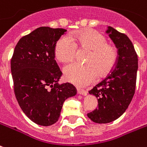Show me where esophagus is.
<instances>
[{"label":"esophagus","instance_id":"esophagus-1","mask_svg":"<svg viewBox=\"0 0 147 147\" xmlns=\"http://www.w3.org/2000/svg\"><path fill=\"white\" fill-rule=\"evenodd\" d=\"M77 92L79 95H82V96H86L87 95V91L84 90V89H81V88H78L77 89Z\"/></svg>","mask_w":147,"mask_h":147}]
</instances>
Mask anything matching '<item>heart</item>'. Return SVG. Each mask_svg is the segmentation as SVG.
Instances as JSON below:
<instances>
[{
  "label": "heart",
  "mask_w": 147,
  "mask_h": 147,
  "mask_svg": "<svg viewBox=\"0 0 147 147\" xmlns=\"http://www.w3.org/2000/svg\"><path fill=\"white\" fill-rule=\"evenodd\" d=\"M91 50L86 65L71 63L64 68V76L68 82L77 86H86L96 81L99 76H106L113 69L117 61V50L107 44V40L99 32L93 30L78 31L61 37L55 46V56L60 62L72 61L76 49Z\"/></svg>",
  "instance_id": "obj_1"
}]
</instances>
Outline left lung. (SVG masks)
Here are the masks:
<instances>
[{
  "label": "left lung",
  "instance_id": "left-lung-1",
  "mask_svg": "<svg viewBox=\"0 0 147 147\" xmlns=\"http://www.w3.org/2000/svg\"><path fill=\"white\" fill-rule=\"evenodd\" d=\"M106 33L118 49V59L112 72L89 91L98 99V108L87 116L96 123H111L125 113L135 93L138 69L137 55L128 37L110 26Z\"/></svg>",
  "mask_w": 147,
  "mask_h": 147
}]
</instances>
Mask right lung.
Instances as JSON below:
<instances>
[{
  "label": "right lung",
  "instance_id": "add662e5",
  "mask_svg": "<svg viewBox=\"0 0 147 147\" xmlns=\"http://www.w3.org/2000/svg\"><path fill=\"white\" fill-rule=\"evenodd\" d=\"M67 30L40 27L22 37L11 61L14 94L24 113L38 125L59 120L64 102L76 95L71 84H59L61 70L55 60V46Z\"/></svg>",
  "mask_w": 147,
  "mask_h": 147
}]
</instances>
